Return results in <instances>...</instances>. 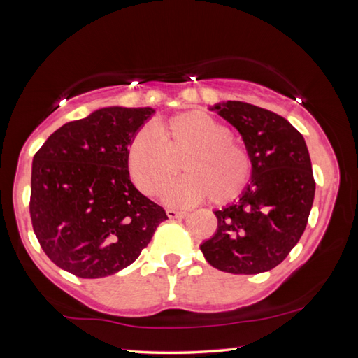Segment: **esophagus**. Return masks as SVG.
<instances>
[{
  "mask_svg": "<svg viewBox=\"0 0 358 358\" xmlns=\"http://www.w3.org/2000/svg\"><path fill=\"white\" fill-rule=\"evenodd\" d=\"M166 213L171 220H181V217H185L187 215L183 210H173V208H167Z\"/></svg>",
  "mask_w": 358,
  "mask_h": 358,
  "instance_id": "34e87169",
  "label": "esophagus"
}]
</instances>
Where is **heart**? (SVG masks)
Returning <instances> with one entry per match:
<instances>
[{
  "label": "heart",
  "mask_w": 358,
  "mask_h": 358,
  "mask_svg": "<svg viewBox=\"0 0 358 358\" xmlns=\"http://www.w3.org/2000/svg\"><path fill=\"white\" fill-rule=\"evenodd\" d=\"M181 159L185 175L169 185L162 199L169 205H194L211 197L226 203L238 197L251 177L248 150L232 138L220 121L202 112H185L151 129H142L128 147L132 183L145 196H157L177 173Z\"/></svg>",
  "instance_id": "obj_1"
}]
</instances>
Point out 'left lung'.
<instances>
[{"label":"left lung","mask_w":358,"mask_h":358,"mask_svg":"<svg viewBox=\"0 0 358 358\" xmlns=\"http://www.w3.org/2000/svg\"><path fill=\"white\" fill-rule=\"evenodd\" d=\"M235 126L251 156V183L216 210L217 229L201 250L215 268L257 275L287 257L305 232L316 181L305 138L286 118L240 101L211 107Z\"/></svg>","instance_id":"1"}]
</instances>
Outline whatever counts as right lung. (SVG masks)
<instances>
[{"instance_id":"add662e5","label":"right lung","mask_w":358,"mask_h":358,"mask_svg":"<svg viewBox=\"0 0 358 358\" xmlns=\"http://www.w3.org/2000/svg\"><path fill=\"white\" fill-rule=\"evenodd\" d=\"M153 108L107 107L69 121L36 151L29 216L47 257L78 278H104L141 256L167 220L136 189L128 145Z\"/></svg>"}]
</instances>
